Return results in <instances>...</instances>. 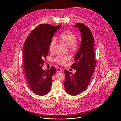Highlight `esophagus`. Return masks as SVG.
I'll return each instance as SVG.
<instances>
[{
	"label": "esophagus",
	"mask_w": 121,
	"mask_h": 121,
	"mask_svg": "<svg viewBox=\"0 0 121 121\" xmlns=\"http://www.w3.org/2000/svg\"><path fill=\"white\" fill-rule=\"evenodd\" d=\"M62 69L60 68H57V72H62Z\"/></svg>",
	"instance_id": "esophagus-1"
}]
</instances>
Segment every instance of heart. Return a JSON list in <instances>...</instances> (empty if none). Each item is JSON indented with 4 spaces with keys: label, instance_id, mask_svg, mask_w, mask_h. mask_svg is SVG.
<instances>
[{
    "label": "heart",
    "instance_id": "obj_1",
    "mask_svg": "<svg viewBox=\"0 0 121 121\" xmlns=\"http://www.w3.org/2000/svg\"><path fill=\"white\" fill-rule=\"evenodd\" d=\"M59 40L67 45L69 50L72 52H76L79 48V44L76 40L77 37L74 33L70 30L65 31L62 33L59 36ZM56 43V39L53 38L51 41L49 46L51 52L55 51ZM69 59V57L67 55H58L55 58V60L56 62L63 65L65 64Z\"/></svg>",
    "mask_w": 121,
    "mask_h": 121
}]
</instances>
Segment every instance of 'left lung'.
<instances>
[{"label": "left lung", "mask_w": 121, "mask_h": 121, "mask_svg": "<svg viewBox=\"0 0 121 121\" xmlns=\"http://www.w3.org/2000/svg\"><path fill=\"white\" fill-rule=\"evenodd\" d=\"M74 26L79 29L82 37L80 47L74 58L75 62L71 66L76 71L72 74L67 70L64 71L66 74L64 83L65 90L73 96L78 95L87 88L96 62L94 39L91 30L83 23H77Z\"/></svg>", "instance_id": "obj_1"}]
</instances>
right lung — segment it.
<instances>
[{
	"mask_svg": "<svg viewBox=\"0 0 121 121\" xmlns=\"http://www.w3.org/2000/svg\"><path fill=\"white\" fill-rule=\"evenodd\" d=\"M40 24L33 30L25 41L23 46V64L30 87L39 96L49 93L51 88L52 77L56 69L52 66L43 70V60L49 53V46L54 33L61 26Z\"/></svg>",
	"mask_w": 121,
	"mask_h": 121,
	"instance_id": "right-lung-1",
	"label": "right lung"
}]
</instances>
